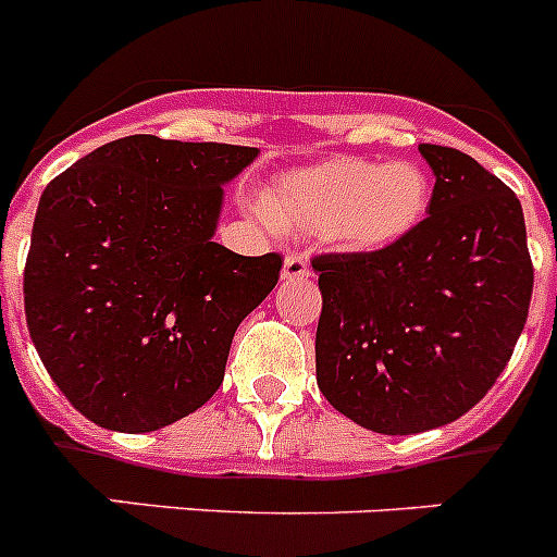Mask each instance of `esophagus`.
Returning <instances> with one entry per match:
<instances>
[{
    "label": "esophagus",
    "mask_w": 557,
    "mask_h": 557,
    "mask_svg": "<svg viewBox=\"0 0 557 557\" xmlns=\"http://www.w3.org/2000/svg\"><path fill=\"white\" fill-rule=\"evenodd\" d=\"M307 275H309L307 256H301V253H287V256H284L282 278H287V282H295V278H307Z\"/></svg>",
    "instance_id": "obj_1"
}]
</instances>
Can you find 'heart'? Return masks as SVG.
<instances>
[{"label": "heart", "mask_w": 557, "mask_h": 557, "mask_svg": "<svg viewBox=\"0 0 557 557\" xmlns=\"http://www.w3.org/2000/svg\"><path fill=\"white\" fill-rule=\"evenodd\" d=\"M430 198V178L412 161L329 159L278 175L262 195V214L278 231L373 253L407 239Z\"/></svg>", "instance_id": "1"}]
</instances>
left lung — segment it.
I'll use <instances>...</instances> for the list:
<instances>
[{
  "label": "left lung",
  "mask_w": 557,
  "mask_h": 557,
  "mask_svg": "<svg viewBox=\"0 0 557 557\" xmlns=\"http://www.w3.org/2000/svg\"><path fill=\"white\" fill-rule=\"evenodd\" d=\"M430 214L373 253H318V387L366 430L416 435L480 401L508 366L533 295L516 191L471 156L418 145Z\"/></svg>",
  "instance_id": "1"
}]
</instances>
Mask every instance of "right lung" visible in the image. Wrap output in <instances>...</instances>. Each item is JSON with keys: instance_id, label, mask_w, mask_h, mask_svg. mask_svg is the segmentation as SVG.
<instances>
[{"instance_id": "obj_1", "label": "right lung", "mask_w": 557, "mask_h": 557, "mask_svg": "<svg viewBox=\"0 0 557 557\" xmlns=\"http://www.w3.org/2000/svg\"><path fill=\"white\" fill-rule=\"evenodd\" d=\"M256 147L139 133L52 178L38 200L24 314L69 405L116 432H152L223 385L236 326L282 256L211 243L223 184Z\"/></svg>"}]
</instances>
